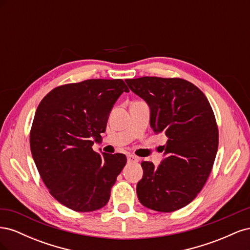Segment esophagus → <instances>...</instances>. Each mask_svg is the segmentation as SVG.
<instances>
[{"label": "esophagus", "mask_w": 250, "mask_h": 250, "mask_svg": "<svg viewBox=\"0 0 250 250\" xmlns=\"http://www.w3.org/2000/svg\"><path fill=\"white\" fill-rule=\"evenodd\" d=\"M139 160H140V158L138 156L133 155V154H128L127 155L128 163H137V162H139Z\"/></svg>", "instance_id": "34e87169"}]
</instances>
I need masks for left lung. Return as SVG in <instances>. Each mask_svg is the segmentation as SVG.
Here are the masks:
<instances>
[{
	"mask_svg": "<svg viewBox=\"0 0 250 250\" xmlns=\"http://www.w3.org/2000/svg\"><path fill=\"white\" fill-rule=\"evenodd\" d=\"M125 81L150 106L154 133L168 139L158 167L141 164L139 200L153 210H177L196 198L213 168L219 144L214 111L206 95L185 79L146 76Z\"/></svg>",
	"mask_w": 250,
	"mask_h": 250,
	"instance_id": "obj_1",
	"label": "left lung"
}]
</instances>
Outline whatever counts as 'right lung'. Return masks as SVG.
Wrapping results in <instances>:
<instances>
[{
	"label": "right lung",
	"mask_w": 250,
	"mask_h": 250,
	"mask_svg": "<svg viewBox=\"0 0 250 250\" xmlns=\"http://www.w3.org/2000/svg\"><path fill=\"white\" fill-rule=\"evenodd\" d=\"M123 92L122 79H88L53 88L36 109L30 148L50 194L75 211L104 206L126 165L125 154H98L92 146L106 129L109 112Z\"/></svg>",
	"instance_id": "right-lung-1"
}]
</instances>
